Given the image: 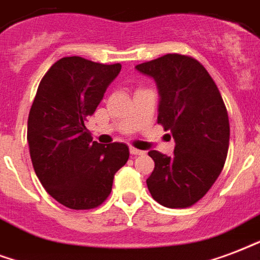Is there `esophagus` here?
I'll return each instance as SVG.
<instances>
[{"label":"esophagus","mask_w":260,"mask_h":260,"mask_svg":"<svg viewBox=\"0 0 260 260\" xmlns=\"http://www.w3.org/2000/svg\"><path fill=\"white\" fill-rule=\"evenodd\" d=\"M129 152H131V155H143L144 154V151H140V150H138V148H135V147H131Z\"/></svg>","instance_id":"1"}]
</instances>
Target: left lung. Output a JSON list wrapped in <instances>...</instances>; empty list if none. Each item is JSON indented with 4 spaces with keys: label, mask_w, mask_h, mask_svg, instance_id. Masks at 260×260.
<instances>
[{
    "label": "left lung",
    "mask_w": 260,
    "mask_h": 260,
    "mask_svg": "<svg viewBox=\"0 0 260 260\" xmlns=\"http://www.w3.org/2000/svg\"><path fill=\"white\" fill-rule=\"evenodd\" d=\"M136 69L156 82L158 124L176 142L172 156L148 152L155 164L148 191L159 205L185 209L201 201L222 172L231 136L226 106L213 77L189 55L165 54Z\"/></svg>",
    "instance_id": "8db88e82"
}]
</instances>
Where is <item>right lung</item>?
<instances>
[{
    "instance_id": "add662e5",
    "label": "right lung",
    "mask_w": 260,
    "mask_h": 260,
    "mask_svg": "<svg viewBox=\"0 0 260 260\" xmlns=\"http://www.w3.org/2000/svg\"><path fill=\"white\" fill-rule=\"evenodd\" d=\"M121 64L64 57L39 83L28 114L27 140L35 173L47 193L72 210L95 209L112 192L129 158L128 146L92 142L84 125Z\"/></svg>"
}]
</instances>
